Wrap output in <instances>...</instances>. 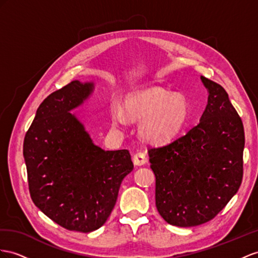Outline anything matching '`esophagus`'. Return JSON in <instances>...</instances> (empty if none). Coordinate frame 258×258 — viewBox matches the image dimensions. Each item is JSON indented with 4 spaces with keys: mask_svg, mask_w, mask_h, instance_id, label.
I'll return each mask as SVG.
<instances>
[{
    "mask_svg": "<svg viewBox=\"0 0 258 258\" xmlns=\"http://www.w3.org/2000/svg\"><path fill=\"white\" fill-rule=\"evenodd\" d=\"M147 161V157L145 156L144 153H141V151H137V153L134 154L133 156V162L135 166H144Z\"/></svg>",
    "mask_w": 258,
    "mask_h": 258,
    "instance_id": "obj_1",
    "label": "esophagus"
}]
</instances>
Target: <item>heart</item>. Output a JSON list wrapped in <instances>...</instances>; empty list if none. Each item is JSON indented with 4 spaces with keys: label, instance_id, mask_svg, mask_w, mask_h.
<instances>
[{
    "label": "heart",
    "instance_id": "1",
    "mask_svg": "<svg viewBox=\"0 0 258 258\" xmlns=\"http://www.w3.org/2000/svg\"><path fill=\"white\" fill-rule=\"evenodd\" d=\"M187 114L185 98L170 95L169 91L160 87H149L133 92L125 100L124 108L117 101L110 105L111 123L114 127L126 126L128 117L140 121V136L151 144L172 140L184 126Z\"/></svg>",
    "mask_w": 258,
    "mask_h": 258
}]
</instances>
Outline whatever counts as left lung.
Listing matches in <instances>:
<instances>
[{"label": "left lung", "instance_id": "obj_1", "mask_svg": "<svg viewBox=\"0 0 258 258\" xmlns=\"http://www.w3.org/2000/svg\"><path fill=\"white\" fill-rule=\"evenodd\" d=\"M208 101L200 123L148 149L156 176V207L168 223L195 227L226 207L243 176L245 138L241 117L222 86L201 76Z\"/></svg>", "mask_w": 258, "mask_h": 258}]
</instances>
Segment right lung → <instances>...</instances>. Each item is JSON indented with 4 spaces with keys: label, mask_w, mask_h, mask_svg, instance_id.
<instances>
[{
    "label": "right lung",
    "mask_w": 258,
    "mask_h": 258,
    "mask_svg": "<svg viewBox=\"0 0 258 258\" xmlns=\"http://www.w3.org/2000/svg\"><path fill=\"white\" fill-rule=\"evenodd\" d=\"M94 89V82L74 81L45 98L23 150L32 202L61 227L84 233L107 221L123 179L134 168L127 149L97 146L71 113Z\"/></svg>",
    "instance_id": "1"
}]
</instances>
